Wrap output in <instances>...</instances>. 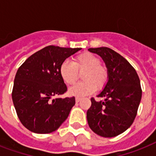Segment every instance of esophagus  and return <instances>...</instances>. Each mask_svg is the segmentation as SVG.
<instances>
[{"mask_svg":"<svg viewBox=\"0 0 156 156\" xmlns=\"http://www.w3.org/2000/svg\"><path fill=\"white\" fill-rule=\"evenodd\" d=\"M80 100H81V99L79 97H76L75 98V101H76V103H79L80 102Z\"/></svg>","mask_w":156,"mask_h":156,"instance_id":"34e87169","label":"esophagus"}]
</instances>
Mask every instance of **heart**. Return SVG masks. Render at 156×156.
<instances>
[{
  "label": "heart",
  "instance_id": "b5f03b06",
  "mask_svg": "<svg viewBox=\"0 0 156 156\" xmlns=\"http://www.w3.org/2000/svg\"><path fill=\"white\" fill-rule=\"evenodd\" d=\"M100 63L101 61L97 56L84 52L75 56L73 63L66 60L61 64L60 74L67 85L73 84L78 79V73H83L82 79L84 82L69 88V95L83 97L95 92L96 87H104L108 81V72Z\"/></svg>",
  "mask_w": 156,
  "mask_h": 156
}]
</instances>
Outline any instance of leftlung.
<instances>
[{"mask_svg":"<svg viewBox=\"0 0 156 156\" xmlns=\"http://www.w3.org/2000/svg\"><path fill=\"white\" fill-rule=\"evenodd\" d=\"M88 51L103 59L108 72V82L97 95L104 100H90L91 106L87 112L88 125L101 137H116L128 129L135 119L142 99L140 80L129 61L111 48Z\"/></svg>","mask_w":156,"mask_h":156,"instance_id":"1","label":"left lung"}]
</instances>
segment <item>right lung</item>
Listing matches in <instances>:
<instances>
[{
    "label": "right lung",
    "mask_w": 156,
    "mask_h": 156,
    "mask_svg": "<svg viewBox=\"0 0 156 156\" xmlns=\"http://www.w3.org/2000/svg\"><path fill=\"white\" fill-rule=\"evenodd\" d=\"M80 48L50 45L28 57L18 68L12 100L21 123L33 133L54 132L68 117L75 98H56L67 90L60 66Z\"/></svg>",
    "instance_id": "right-lung-1"
}]
</instances>
